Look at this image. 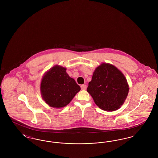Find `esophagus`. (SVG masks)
Wrapping results in <instances>:
<instances>
[{
    "label": "esophagus",
    "mask_w": 158,
    "mask_h": 158,
    "mask_svg": "<svg viewBox=\"0 0 158 158\" xmlns=\"http://www.w3.org/2000/svg\"><path fill=\"white\" fill-rule=\"evenodd\" d=\"M81 87V89L83 90H86L87 88V86L86 85H82Z\"/></svg>",
    "instance_id": "1"
}]
</instances>
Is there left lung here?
Wrapping results in <instances>:
<instances>
[{
  "label": "left lung",
  "instance_id": "left-lung-1",
  "mask_svg": "<svg viewBox=\"0 0 158 158\" xmlns=\"http://www.w3.org/2000/svg\"><path fill=\"white\" fill-rule=\"evenodd\" d=\"M129 86L120 70L103 63L95 70L87 91L99 108L106 111L119 109L127 97Z\"/></svg>",
  "mask_w": 158,
  "mask_h": 158
}]
</instances>
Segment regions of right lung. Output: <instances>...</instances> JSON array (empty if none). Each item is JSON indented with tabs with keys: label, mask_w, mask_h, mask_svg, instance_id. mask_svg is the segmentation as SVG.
I'll list each match as a JSON object with an SVG mask.
<instances>
[{
	"label": "right lung",
	"mask_w": 158,
	"mask_h": 158,
	"mask_svg": "<svg viewBox=\"0 0 158 158\" xmlns=\"http://www.w3.org/2000/svg\"><path fill=\"white\" fill-rule=\"evenodd\" d=\"M66 71V68L56 65L50 69L42 78L40 85L42 98L53 108L66 106L81 90L80 86Z\"/></svg>",
	"instance_id": "obj_1"
}]
</instances>
